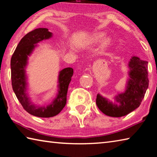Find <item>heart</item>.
Returning <instances> with one entry per match:
<instances>
[{
  "label": "heart",
  "mask_w": 157,
  "mask_h": 157,
  "mask_svg": "<svg viewBox=\"0 0 157 157\" xmlns=\"http://www.w3.org/2000/svg\"><path fill=\"white\" fill-rule=\"evenodd\" d=\"M104 35L105 34L102 33H98L95 34L94 35H93V36L91 37V41L94 42L99 41L102 39V38L104 36ZM110 42H111L110 38H109V37H106V38H105L102 40V46L104 47L107 46L108 45L110 44Z\"/></svg>",
  "instance_id": "obj_1"
}]
</instances>
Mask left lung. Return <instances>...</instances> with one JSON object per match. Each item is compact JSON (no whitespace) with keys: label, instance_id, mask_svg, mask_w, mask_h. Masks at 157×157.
<instances>
[{"label":"left lung","instance_id":"1","mask_svg":"<svg viewBox=\"0 0 157 157\" xmlns=\"http://www.w3.org/2000/svg\"><path fill=\"white\" fill-rule=\"evenodd\" d=\"M129 79L127 90L116 98L118 104H113L98 94L96 105L105 115L122 117L129 113L140 106L148 88L147 62L132 57L129 63Z\"/></svg>","mask_w":157,"mask_h":157}]
</instances>
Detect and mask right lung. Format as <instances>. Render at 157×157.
<instances>
[{"mask_svg":"<svg viewBox=\"0 0 157 157\" xmlns=\"http://www.w3.org/2000/svg\"><path fill=\"white\" fill-rule=\"evenodd\" d=\"M52 33L47 28H37L30 32L21 39L11 58L12 86L16 96L23 109L32 115L41 118H50L57 115L66 104L68 87L73 74L72 68H66L60 71L59 75V91L57 98L46 107L36 108L31 105L25 94V75L24 68L28 56L34 45L44 39H49Z\"/></svg>","mask_w":157,"mask_h":157,"instance_id":"right-lung-1","label":"right lung"}]
</instances>
